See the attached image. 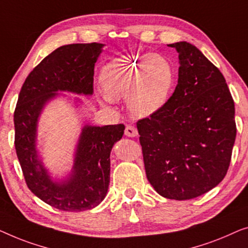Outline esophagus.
<instances>
[{"label":"esophagus","mask_w":248,"mask_h":248,"mask_svg":"<svg viewBox=\"0 0 248 248\" xmlns=\"http://www.w3.org/2000/svg\"><path fill=\"white\" fill-rule=\"evenodd\" d=\"M124 135H125V136H128V137H136V136L138 135V130H137V128H136L135 125L128 124L127 127H125Z\"/></svg>","instance_id":"1"}]
</instances>
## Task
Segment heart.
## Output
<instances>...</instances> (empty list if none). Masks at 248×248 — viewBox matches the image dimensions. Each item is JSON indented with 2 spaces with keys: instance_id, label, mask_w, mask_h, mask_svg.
<instances>
[{
  "instance_id": "1",
  "label": "heart",
  "mask_w": 248,
  "mask_h": 248,
  "mask_svg": "<svg viewBox=\"0 0 248 248\" xmlns=\"http://www.w3.org/2000/svg\"><path fill=\"white\" fill-rule=\"evenodd\" d=\"M100 83L111 101L127 97L131 116L148 118L166 106L174 86V72L162 55L125 56L108 64Z\"/></svg>"
}]
</instances>
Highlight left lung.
Segmentation results:
<instances>
[{
	"label": "left lung",
	"mask_w": 248,
	"mask_h": 248,
	"mask_svg": "<svg viewBox=\"0 0 248 248\" xmlns=\"http://www.w3.org/2000/svg\"><path fill=\"white\" fill-rule=\"evenodd\" d=\"M179 53V79L157 113L137 129L147 180L167 199L189 200L224 180L236 138L235 104L221 72L186 41Z\"/></svg>",
	"instance_id": "left-lung-1"
}]
</instances>
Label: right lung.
I'll return each instance as SVG.
<instances>
[{
    "instance_id": "right-lung-1",
    "label": "right lung",
    "mask_w": 248,
    "mask_h": 248,
    "mask_svg": "<svg viewBox=\"0 0 248 248\" xmlns=\"http://www.w3.org/2000/svg\"><path fill=\"white\" fill-rule=\"evenodd\" d=\"M103 44H73L54 50L28 75L15 111V145L26 183L40 200L64 211H85L99 205L110 183V153L123 138L124 125L82 128L71 172L54 179L37 149L38 121L45 107L69 92L93 94L94 65ZM79 102L78 99H76Z\"/></svg>"
}]
</instances>
